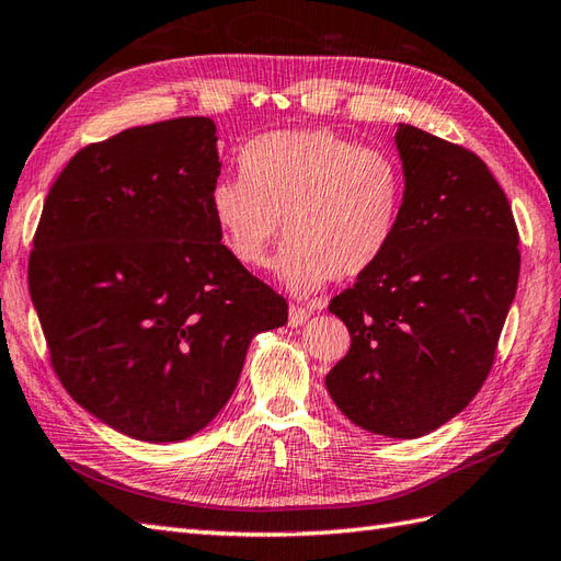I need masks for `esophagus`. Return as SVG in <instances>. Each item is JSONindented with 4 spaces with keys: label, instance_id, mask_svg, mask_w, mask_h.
Masks as SVG:
<instances>
[{
    "label": "esophagus",
    "instance_id": "34e87169",
    "mask_svg": "<svg viewBox=\"0 0 561 561\" xmlns=\"http://www.w3.org/2000/svg\"><path fill=\"white\" fill-rule=\"evenodd\" d=\"M308 318H311V308H301V306H291L289 308V325L291 328L304 325Z\"/></svg>",
    "mask_w": 561,
    "mask_h": 561
}]
</instances>
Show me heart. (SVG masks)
Returning <instances> with one entry per match:
<instances>
[{
    "label": "heart",
    "instance_id": "1",
    "mask_svg": "<svg viewBox=\"0 0 561 561\" xmlns=\"http://www.w3.org/2000/svg\"><path fill=\"white\" fill-rule=\"evenodd\" d=\"M238 169L207 197L221 243L238 265L260 270L282 221L274 272L291 294L359 279L396 243L404 171L390 151L325 127L279 129L245 141Z\"/></svg>",
    "mask_w": 561,
    "mask_h": 561
}]
</instances>
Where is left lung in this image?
Returning a JSON list of instances; mask_svg holds the SVG:
<instances>
[{"label":"left lung","instance_id":"obj_1","mask_svg":"<svg viewBox=\"0 0 561 561\" xmlns=\"http://www.w3.org/2000/svg\"><path fill=\"white\" fill-rule=\"evenodd\" d=\"M404 214L378 265L330 301L352 347L325 376L356 426L434 432L490 376L518 287V229L504 190L468 149L398 125Z\"/></svg>","mask_w":561,"mask_h":561}]
</instances>
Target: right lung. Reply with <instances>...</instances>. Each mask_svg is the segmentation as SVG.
<instances>
[{"mask_svg":"<svg viewBox=\"0 0 561 561\" xmlns=\"http://www.w3.org/2000/svg\"><path fill=\"white\" fill-rule=\"evenodd\" d=\"M217 125L175 117L77 151L45 197L28 289L59 383L115 432L173 444L233 396L287 301L226 253Z\"/></svg>","mask_w":561,"mask_h":561,"instance_id":"add662e5","label":"right lung"}]
</instances>
